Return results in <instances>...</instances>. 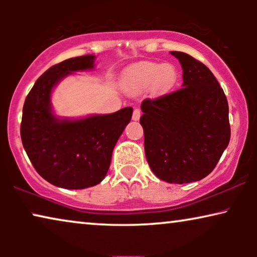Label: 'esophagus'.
<instances>
[{
    "instance_id": "esophagus-1",
    "label": "esophagus",
    "mask_w": 257,
    "mask_h": 257,
    "mask_svg": "<svg viewBox=\"0 0 257 257\" xmlns=\"http://www.w3.org/2000/svg\"><path fill=\"white\" fill-rule=\"evenodd\" d=\"M140 115H142V112H140L139 108H135V110H133V114H132L133 120H139Z\"/></svg>"
}]
</instances>
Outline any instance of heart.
Returning <instances> with one entry per match:
<instances>
[{"mask_svg": "<svg viewBox=\"0 0 257 257\" xmlns=\"http://www.w3.org/2000/svg\"><path fill=\"white\" fill-rule=\"evenodd\" d=\"M178 79V71L172 64L143 62L130 68L125 73V84L130 89L140 91L154 86L158 92H166Z\"/></svg>", "mask_w": 257, "mask_h": 257, "instance_id": "b5f03b06", "label": "heart"}]
</instances>
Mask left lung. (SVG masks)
<instances>
[{"label":"left lung","instance_id":"8db88e82","mask_svg":"<svg viewBox=\"0 0 257 257\" xmlns=\"http://www.w3.org/2000/svg\"><path fill=\"white\" fill-rule=\"evenodd\" d=\"M180 62L182 87L142 103L144 146L161 180L187 184L207 177L229 144L228 101L212 71L198 59L172 51Z\"/></svg>","mask_w":257,"mask_h":257}]
</instances>
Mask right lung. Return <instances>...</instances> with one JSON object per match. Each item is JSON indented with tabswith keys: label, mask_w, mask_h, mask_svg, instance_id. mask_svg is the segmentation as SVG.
Returning a JSON list of instances; mask_svg holds the SVG:
<instances>
[{
	"label": "right lung",
	"mask_w": 257,
	"mask_h": 257,
	"mask_svg": "<svg viewBox=\"0 0 257 257\" xmlns=\"http://www.w3.org/2000/svg\"><path fill=\"white\" fill-rule=\"evenodd\" d=\"M94 56L65 59L36 80L23 105L21 139L42 178L57 187L83 189L103 180L112 151L132 117V107L114 113L58 120L52 114L50 94L69 73L93 68Z\"/></svg>",
	"instance_id": "1"
}]
</instances>
